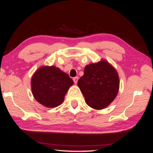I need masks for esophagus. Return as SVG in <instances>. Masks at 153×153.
<instances>
[{
    "mask_svg": "<svg viewBox=\"0 0 153 153\" xmlns=\"http://www.w3.org/2000/svg\"><path fill=\"white\" fill-rule=\"evenodd\" d=\"M73 80H74V82L75 84H76L77 83V81H78V77H74Z\"/></svg>",
    "mask_w": 153,
    "mask_h": 153,
    "instance_id": "1",
    "label": "esophagus"
}]
</instances>
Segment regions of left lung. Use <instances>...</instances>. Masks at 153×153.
Returning <instances> with one entry per match:
<instances>
[{"label": "left lung", "mask_w": 153, "mask_h": 153, "mask_svg": "<svg viewBox=\"0 0 153 153\" xmlns=\"http://www.w3.org/2000/svg\"><path fill=\"white\" fill-rule=\"evenodd\" d=\"M77 85L86 104L95 109L108 107L117 97L120 79L116 69L106 60L88 65Z\"/></svg>", "instance_id": "8db88e82"}]
</instances>
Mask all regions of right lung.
Segmentation results:
<instances>
[{
    "label": "right lung",
    "instance_id": "add662e5",
    "mask_svg": "<svg viewBox=\"0 0 153 153\" xmlns=\"http://www.w3.org/2000/svg\"><path fill=\"white\" fill-rule=\"evenodd\" d=\"M31 84L35 99L46 107L54 108L63 102L74 81L58 67L42 66L33 74Z\"/></svg>",
    "mask_w": 153,
    "mask_h": 153
}]
</instances>
